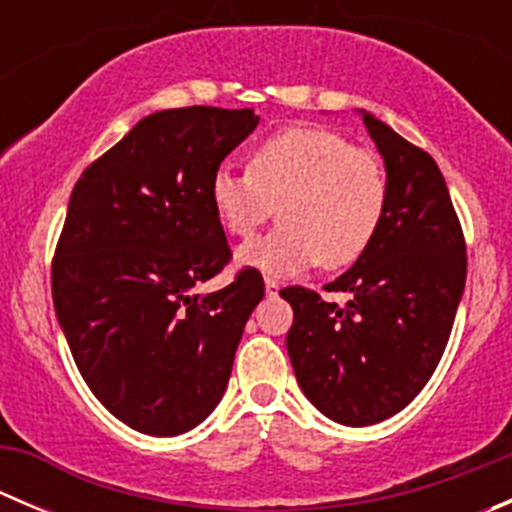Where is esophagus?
<instances>
[{
    "instance_id": "obj_1",
    "label": "esophagus",
    "mask_w": 512,
    "mask_h": 512,
    "mask_svg": "<svg viewBox=\"0 0 512 512\" xmlns=\"http://www.w3.org/2000/svg\"><path fill=\"white\" fill-rule=\"evenodd\" d=\"M265 292L267 297H277V292H280V282L272 280V277H265Z\"/></svg>"
}]
</instances>
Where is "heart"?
Segmentation results:
<instances>
[{"label":"heart","mask_w":512,"mask_h":512,"mask_svg":"<svg viewBox=\"0 0 512 512\" xmlns=\"http://www.w3.org/2000/svg\"><path fill=\"white\" fill-rule=\"evenodd\" d=\"M210 200L227 235L250 237L272 218L280 227L237 250V265L299 275L359 260L384 223L389 178L379 156L324 126H289L250 153L245 173L215 170Z\"/></svg>","instance_id":"1"}]
</instances>
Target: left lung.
I'll use <instances>...</instances> for the list:
<instances>
[{"label": "left lung", "mask_w": 512, "mask_h": 512, "mask_svg": "<svg viewBox=\"0 0 512 512\" xmlns=\"http://www.w3.org/2000/svg\"><path fill=\"white\" fill-rule=\"evenodd\" d=\"M389 178L384 223L324 302L304 287L292 304L287 354L304 396L332 421L371 426L416 399L441 361L466 287V240L436 160L361 111Z\"/></svg>", "instance_id": "1"}]
</instances>
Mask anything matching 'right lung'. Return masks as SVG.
I'll use <instances>...</instances> for the list:
<instances>
[{"mask_svg":"<svg viewBox=\"0 0 512 512\" xmlns=\"http://www.w3.org/2000/svg\"><path fill=\"white\" fill-rule=\"evenodd\" d=\"M257 121L252 108L151 113L71 193L51 265L56 317L96 399L148 436L190 431L220 404L265 294L257 270L193 292L230 262L210 180Z\"/></svg>","mask_w":512,"mask_h":512,"instance_id":"1","label":"right lung"}]
</instances>
